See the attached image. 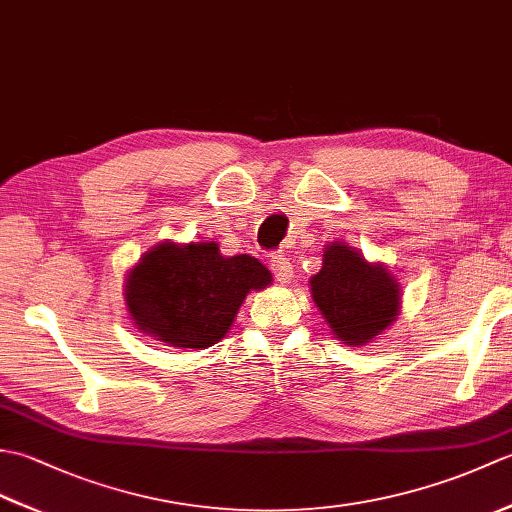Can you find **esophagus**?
<instances>
[{"instance_id": "esophagus-1", "label": "esophagus", "mask_w": 512, "mask_h": 512, "mask_svg": "<svg viewBox=\"0 0 512 512\" xmlns=\"http://www.w3.org/2000/svg\"><path fill=\"white\" fill-rule=\"evenodd\" d=\"M270 270H273V275L279 284H290L292 264L284 253H275L273 257H270Z\"/></svg>"}]
</instances>
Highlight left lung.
<instances>
[{
	"instance_id": "1",
	"label": "left lung",
	"mask_w": 512,
	"mask_h": 512,
	"mask_svg": "<svg viewBox=\"0 0 512 512\" xmlns=\"http://www.w3.org/2000/svg\"><path fill=\"white\" fill-rule=\"evenodd\" d=\"M312 299L330 323L336 339L365 345L398 314V284L387 270L345 244L328 246L323 268L310 281Z\"/></svg>"
}]
</instances>
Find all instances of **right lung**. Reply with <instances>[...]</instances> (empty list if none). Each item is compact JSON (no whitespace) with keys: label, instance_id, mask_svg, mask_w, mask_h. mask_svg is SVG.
I'll return each mask as SVG.
<instances>
[{"label":"right lung","instance_id":"1","mask_svg":"<svg viewBox=\"0 0 512 512\" xmlns=\"http://www.w3.org/2000/svg\"><path fill=\"white\" fill-rule=\"evenodd\" d=\"M268 284L270 270L255 257H222L215 242H167L129 273L125 299L138 330L173 347H211L248 292Z\"/></svg>","mask_w":512,"mask_h":512}]
</instances>
